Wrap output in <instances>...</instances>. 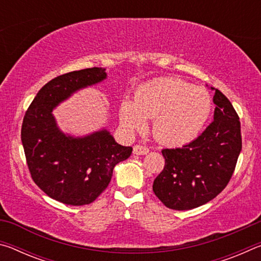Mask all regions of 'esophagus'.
<instances>
[{
    "label": "esophagus",
    "instance_id": "esophagus-1",
    "mask_svg": "<svg viewBox=\"0 0 261 261\" xmlns=\"http://www.w3.org/2000/svg\"><path fill=\"white\" fill-rule=\"evenodd\" d=\"M148 153V148L145 145H135L134 146V154L136 155H144V154Z\"/></svg>",
    "mask_w": 261,
    "mask_h": 261
}]
</instances>
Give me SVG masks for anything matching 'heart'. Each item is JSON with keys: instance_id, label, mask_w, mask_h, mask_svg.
Returning a JSON list of instances; mask_svg holds the SVG:
<instances>
[{"instance_id": "heart-1", "label": "heart", "mask_w": 261, "mask_h": 261, "mask_svg": "<svg viewBox=\"0 0 261 261\" xmlns=\"http://www.w3.org/2000/svg\"><path fill=\"white\" fill-rule=\"evenodd\" d=\"M211 109L204 88L177 78H158L137 88L134 101H121L120 120L125 129L135 131L146 126V117H154V137L165 145L180 146L199 136Z\"/></svg>"}]
</instances>
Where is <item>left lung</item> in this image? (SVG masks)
Returning a JSON list of instances; mask_svg holds the SVG:
<instances>
[{
  "label": "left lung",
  "instance_id": "obj_1",
  "mask_svg": "<svg viewBox=\"0 0 261 261\" xmlns=\"http://www.w3.org/2000/svg\"><path fill=\"white\" fill-rule=\"evenodd\" d=\"M214 91V121L191 143L161 151L165 167L153 191L170 210L196 208L214 199L235 170L242 149L240 117L227 96Z\"/></svg>",
  "mask_w": 261,
  "mask_h": 261
}]
</instances>
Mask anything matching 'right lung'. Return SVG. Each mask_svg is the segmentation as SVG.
<instances>
[{
	"label": "right lung",
	"mask_w": 261,
	"mask_h": 261,
	"mask_svg": "<svg viewBox=\"0 0 261 261\" xmlns=\"http://www.w3.org/2000/svg\"><path fill=\"white\" fill-rule=\"evenodd\" d=\"M106 76L102 68L61 74L38 92L25 113L21 143L31 177L48 197L65 205L93 202L108 187L115 165L131 155L132 147L118 145L106 130L85 138L67 137L51 115L74 91Z\"/></svg>",
	"instance_id": "right-lung-1"
}]
</instances>
